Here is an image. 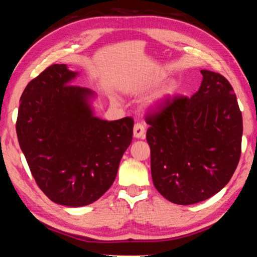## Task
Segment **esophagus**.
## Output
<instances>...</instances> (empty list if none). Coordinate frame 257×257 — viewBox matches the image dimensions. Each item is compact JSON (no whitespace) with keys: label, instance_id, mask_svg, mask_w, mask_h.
Listing matches in <instances>:
<instances>
[{"label":"esophagus","instance_id":"obj_1","mask_svg":"<svg viewBox=\"0 0 257 257\" xmlns=\"http://www.w3.org/2000/svg\"><path fill=\"white\" fill-rule=\"evenodd\" d=\"M134 137L135 138H145V127L142 123H136L134 125Z\"/></svg>","mask_w":257,"mask_h":257}]
</instances>
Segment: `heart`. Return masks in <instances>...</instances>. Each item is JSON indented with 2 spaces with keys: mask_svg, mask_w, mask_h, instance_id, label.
Listing matches in <instances>:
<instances>
[{
  "mask_svg": "<svg viewBox=\"0 0 257 257\" xmlns=\"http://www.w3.org/2000/svg\"><path fill=\"white\" fill-rule=\"evenodd\" d=\"M176 90L177 86L175 84H167L152 95L151 97L147 98V101L145 102V107L155 108L164 105L176 94Z\"/></svg>",
  "mask_w": 257,
  "mask_h": 257,
  "instance_id": "obj_1",
  "label": "heart"
}]
</instances>
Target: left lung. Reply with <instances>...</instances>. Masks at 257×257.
Wrapping results in <instances>:
<instances>
[{
    "mask_svg": "<svg viewBox=\"0 0 257 257\" xmlns=\"http://www.w3.org/2000/svg\"><path fill=\"white\" fill-rule=\"evenodd\" d=\"M201 73L202 84L190 98H170L146 116L153 184L179 205L219 193L241 153L242 116L231 85L220 73Z\"/></svg>",
    "mask_w": 257,
    "mask_h": 257,
    "instance_id": "obj_1",
    "label": "left lung"
}]
</instances>
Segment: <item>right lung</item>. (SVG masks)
I'll list each match as a JSON object with an SVG mask.
<instances>
[{"label": "right lung", "mask_w": 257, "mask_h": 257, "mask_svg": "<svg viewBox=\"0 0 257 257\" xmlns=\"http://www.w3.org/2000/svg\"><path fill=\"white\" fill-rule=\"evenodd\" d=\"M79 75L53 64L20 97L17 136L32 175L52 202L79 207L112 186L133 141V118L106 121L94 114L93 90L73 86Z\"/></svg>", "instance_id": "1"}]
</instances>
